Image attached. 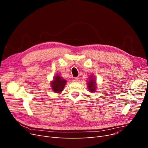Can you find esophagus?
<instances>
[{
  "label": "esophagus",
  "mask_w": 148,
  "mask_h": 148,
  "mask_svg": "<svg viewBox=\"0 0 148 148\" xmlns=\"http://www.w3.org/2000/svg\"><path fill=\"white\" fill-rule=\"evenodd\" d=\"M73 80L74 82H78L79 81V78H78V77H75V78H73Z\"/></svg>",
  "instance_id": "34e87169"
}]
</instances>
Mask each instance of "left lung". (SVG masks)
Returning <instances> with one entry per match:
<instances>
[{"label": "left lung", "instance_id": "left-lung-1", "mask_svg": "<svg viewBox=\"0 0 148 148\" xmlns=\"http://www.w3.org/2000/svg\"><path fill=\"white\" fill-rule=\"evenodd\" d=\"M87 86L89 91L93 93L95 92L97 88V83L95 77L94 75H90L88 78V81H87Z\"/></svg>", "mask_w": 148, "mask_h": 148}]
</instances>
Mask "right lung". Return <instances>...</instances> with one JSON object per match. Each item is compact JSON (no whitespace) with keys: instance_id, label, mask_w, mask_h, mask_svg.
<instances>
[{"instance_id":"1","label":"right lung","mask_w":148,"mask_h":148,"mask_svg":"<svg viewBox=\"0 0 148 148\" xmlns=\"http://www.w3.org/2000/svg\"><path fill=\"white\" fill-rule=\"evenodd\" d=\"M66 83V79L61 77L59 75H56L51 82V86L52 91L56 93H61Z\"/></svg>"}]
</instances>
